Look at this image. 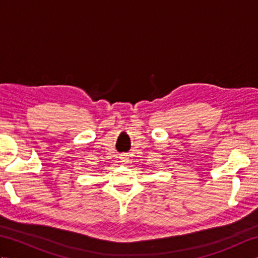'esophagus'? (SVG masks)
<instances>
[{"label":"esophagus","mask_w":258,"mask_h":258,"mask_svg":"<svg viewBox=\"0 0 258 258\" xmlns=\"http://www.w3.org/2000/svg\"><path fill=\"white\" fill-rule=\"evenodd\" d=\"M120 162H122V164H127L128 163V157L127 155H120Z\"/></svg>","instance_id":"obj_1"}]
</instances>
